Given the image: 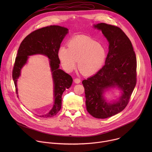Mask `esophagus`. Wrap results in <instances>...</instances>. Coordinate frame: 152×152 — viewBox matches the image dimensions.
<instances>
[{"label":"esophagus","instance_id":"obj_1","mask_svg":"<svg viewBox=\"0 0 152 152\" xmlns=\"http://www.w3.org/2000/svg\"><path fill=\"white\" fill-rule=\"evenodd\" d=\"M80 79H79V78H76L74 79V82L76 83H79L80 82Z\"/></svg>","mask_w":152,"mask_h":152}]
</instances>
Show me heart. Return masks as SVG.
Here are the masks:
<instances>
[{"label":"heart","mask_w":152,"mask_h":152,"mask_svg":"<svg viewBox=\"0 0 152 152\" xmlns=\"http://www.w3.org/2000/svg\"><path fill=\"white\" fill-rule=\"evenodd\" d=\"M64 69L72 71L76 67L85 76H91L102 67L106 58V49L100 42L85 36H77L68 42V48L62 46L58 52Z\"/></svg>","instance_id":"obj_1"}]
</instances>
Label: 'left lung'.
<instances>
[{"instance_id":"1","label":"left lung","mask_w":152,"mask_h":152,"mask_svg":"<svg viewBox=\"0 0 152 152\" xmlns=\"http://www.w3.org/2000/svg\"><path fill=\"white\" fill-rule=\"evenodd\" d=\"M94 27L109 41V52L104 66L82 84L86 110L95 118H106L120 113L129 103L137 83V58L131 40L120 28L104 23ZM115 86L123 91L122 96L117 102L107 103L102 94Z\"/></svg>"}]
</instances>
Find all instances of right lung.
<instances>
[{
	"instance_id": "obj_1",
	"label": "right lung",
	"mask_w": 152,
	"mask_h": 152,
	"mask_svg": "<svg viewBox=\"0 0 152 152\" xmlns=\"http://www.w3.org/2000/svg\"><path fill=\"white\" fill-rule=\"evenodd\" d=\"M68 33V29L53 25L42 28L33 31L26 36L21 42L17 53L12 70V79L17 94V81L20 75V70L26 64L28 56L42 54L50 59V66L54 82L55 102L52 109L41 117L49 118L55 116L61 110L62 95L67 88H69L73 82L70 75L59 69L60 61L58 52L61 43Z\"/></svg>"
}]
</instances>
